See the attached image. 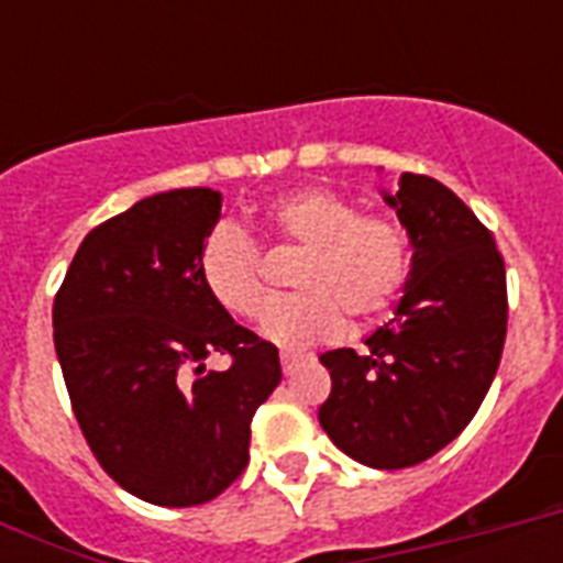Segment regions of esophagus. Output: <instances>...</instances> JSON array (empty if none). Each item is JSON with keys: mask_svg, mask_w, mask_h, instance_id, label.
I'll list each match as a JSON object with an SVG mask.
<instances>
[{"mask_svg": "<svg viewBox=\"0 0 563 563\" xmlns=\"http://www.w3.org/2000/svg\"><path fill=\"white\" fill-rule=\"evenodd\" d=\"M280 365H283V374L289 376V374H295L300 365H303V356H298V353H283Z\"/></svg>", "mask_w": 563, "mask_h": 563, "instance_id": "1", "label": "esophagus"}]
</instances>
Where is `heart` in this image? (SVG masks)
Instances as JSON below:
<instances>
[{"label":"heart","instance_id":"b5f03b06","mask_svg":"<svg viewBox=\"0 0 563 563\" xmlns=\"http://www.w3.org/2000/svg\"><path fill=\"white\" fill-rule=\"evenodd\" d=\"M265 228L280 245L300 251L291 283L300 291L274 300L260 333L280 347L333 339L353 321H374L400 298L409 272V239L397 219L360 207L327 187L283 192L265 207ZM203 291L219 309L254 318L265 303L260 251L233 224L212 230L198 256Z\"/></svg>","mask_w":563,"mask_h":563}]
</instances>
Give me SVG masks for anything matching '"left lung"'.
<instances>
[{
	"instance_id": "1",
	"label": "left lung",
	"mask_w": 563,
	"mask_h": 563,
	"mask_svg": "<svg viewBox=\"0 0 563 563\" xmlns=\"http://www.w3.org/2000/svg\"><path fill=\"white\" fill-rule=\"evenodd\" d=\"M415 247L397 316L368 347L327 351L333 388L318 420L342 453L376 471L432 459L479 411L508 330L506 263L455 192L406 172L385 195Z\"/></svg>"
}]
</instances>
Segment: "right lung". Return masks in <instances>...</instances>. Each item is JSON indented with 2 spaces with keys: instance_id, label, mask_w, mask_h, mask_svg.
<instances>
[{
  "instance_id": "add662e5",
  "label": "right lung",
  "mask_w": 563,
  "mask_h": 563,
  "mask_svg": "<svg viewBox=\"0 0 563 563\" xmlns=\"http://www.w3.org/2000/svg\"><path fill=\"white\" fill-rule=\"evenodd\" d=\"M221 192L172 189L84 236L52 324L73 411L96 462L166 508L210 503L247 467L251 420L280 383L272 342L203 291L198 256ZM221 352L224 372L202 360Z\"/></svg>"
}]
</instances>
